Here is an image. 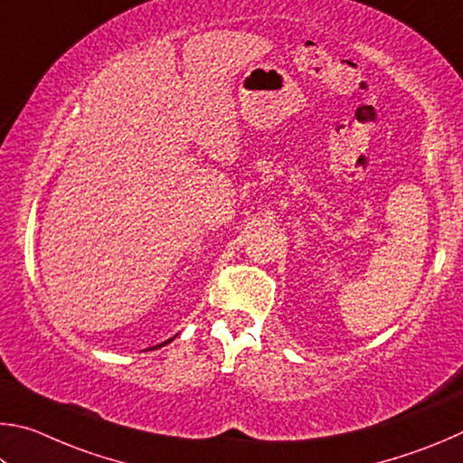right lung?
Here are the masks:
<instances>
[{"label":"right lung","mask_w":463,"mask_h":463,"mask_svg":"<svg viewBox=\"0 0 463 463\" xmlns=\"http://www.w3.org/2000/svg\"><path fill=\"white\" fill-rule=\"evenodd\" d=\"M176 337V335H175ZM175 337H170V339H166V342H162V344H158V345H154V350H156V347H162V345H166V344H170V342H173V339Z\"/></svg>","instance_id":"1"}]
</instances>
